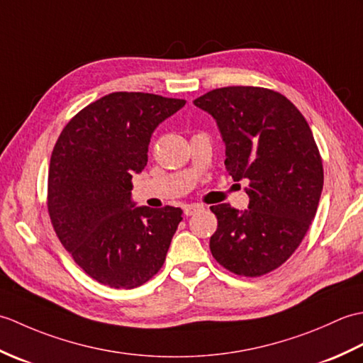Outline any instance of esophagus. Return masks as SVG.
<instances>
[{"label": "esophagus", "instance_id": "esophagus-1", "mask_svg": "<svg viewBox=\"0 0 363 363\" xmlns=\"http://www.w3.org/2000/svg\"><path fill=\"white\" fill-rule=\"evenodd\" d=\"M203 211V206L199 204H187L186 207H184V213L187 215V217H190V215H195L198 212Z\"/></svg>", "mask_w": 363, "mask_h": 363}]
</instances>
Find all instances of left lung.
<instances>
[{
    "instance_id": "left-lung-1",
    "label": "left lung",
    "mask_w": 363,
    "mask_h": 363,
    "mask_svg": "<svg viewBox=\"0 0 363 363\" xmlns=\"http://www.w3.org/2000/svg\"><path fill=\"white\" fill-rule=\"evenodd\" d=\"M194 104L217 121L229 174L248 182V209L211 207L218 220L212 256L240 276L273 272L295 252L317 213L323 164L312 130L287 98L262 87L215 89Z\"/></svg>"
}]
</instances>
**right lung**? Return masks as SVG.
I'll return each instance as SVG.
<instances>
[{
    "label": "right lung",
    "mask_w": 363,
    "mask_h": 363,
    "mask_svg": "<svg viewBox=\"0 0 363 363\" xmlns=\"http://www.w3.org/2000/svg\"><path fill=\"white\" fill-rule=\"evenodd\" d=\"M186 99L115 91L76 113L54 146L48 212L60 243L95 281L135 289L162 268L179 207L133 201V176L148 164L151 135Z\"/></svg>",
    "instance_id": "right-lung-1"
}]
</instances>
